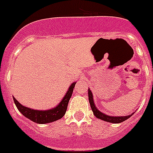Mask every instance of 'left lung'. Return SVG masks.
<instances>
[{
	"mask_svg": "<svg viewBox=\"0 0 153 153\" xmlns=\"http://www.w3.org/2000/svg\"><path fill=\"white\" fill-rule=\"evenodd\" d=\"M88 99H89V103H90V105H91V110L93 112V114L100 120H103V121H105V122H108V123H120L122 122H124L125 120L128 119L129 117H131V115H127V116H123V117H112V116H108V115H106V114H103L102 112L99 111L97 108L96 107V105L94 104L93 100V96H92V93L91 91H90V89H88Z\"/></svg>",
	"mask_w": 153,
	"mask_h": 153,
	"instance_id": "obj_1",
	"label": "left lung"
}]
</instances>
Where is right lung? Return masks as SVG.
<instances>
[{
  "instance_id": "1",
  "label": "right lung",
  "mask_w": 153,
  "mask_h": 153,
  "mask_svg": "<svg viewBox=\"0 0 153 153\" xmlns=\"http://www.w3.org/2000/svg\"><path fill=\"white\" fill-rule=\"evenodd\" d=\"M76 82H73L67 91L65 96L63 97V99L59 105L54 108H51L48 110H35L32 108L25 107L17 100L14 97L13 100L15 103V105L19 110V112L24 115L25 117L28 119L31 120L32 122L39 124H45V123H49L52 122H55L56 120L61 119L64 115H65L66 109H67V105L69 100L71 99L73 90Z\"/></svg>"
}]
</instances>
